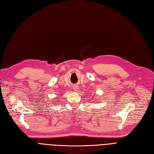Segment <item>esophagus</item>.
I'll use <instances>...</instances> for the list:
<instances>
[{
  "mask_svg": "<svg viewBox=\"0 0 154 154\" xmlns=\"http://www.w3.org/2000/svg\"><path fill=\"white\" fill-rule=\"evenodd\" d=\"M78 90H79V88H78L77 86L73 87V90L75 91H78Z\"/></svg>",
  "mask_w": 154,
  "mask_h": 154,
  "instance_id": "34e87169",
  "label": "esophagus"
}]
</instances>
